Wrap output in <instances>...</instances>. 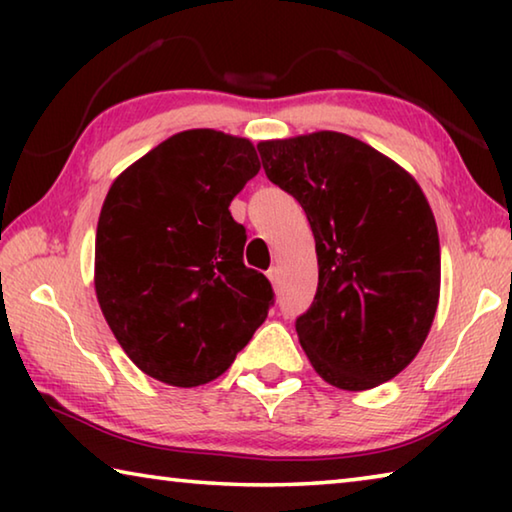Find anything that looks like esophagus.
Instances as JSON below:
<instances>
[{
    "mask_svg": "<svg viewBox=\"0 0 512 512\" xmlns=\"http://www.w3.org/2000/svg\"><path fill=\"white\" fill-rule=\"evenodd\" d=\"M266 275H268V280H271V282L275 284L277 280H280V268L271 266V268H268V271H266Z\"/></svg>",
    "mask_w": 512,
    "mask_h": 512,
    "instance_id": "obj_1",
    "label": "esophagus"
}]
</instances>
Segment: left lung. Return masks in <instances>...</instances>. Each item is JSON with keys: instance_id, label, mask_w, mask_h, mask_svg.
<instances>
[{"instance_id": "left-lung-1", "label": "left lung", "mask_w": 512, "mask_h": 512, "mask_svg": "<svg viewBox=\"0 0 512 512\" xmlns=\"http://www.w3.org/2000/svg\"><path fill=\"white\" fill-rule=\"evenodd\" d=\"M268 180L305 210L318 289L296 332L327 384L366 391L402 372L440 296V241L420 185L350 135L259 142Z\"/></svg>"}]
</instances>
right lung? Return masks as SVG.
<instances>
[{
  "label": "right lung",
  "mask_w": 512,
  "mask_h": 512,
  "mask_svg": "<svg viewBox=\"0 0 512 512\" xmlns=\"http://www.w3.org/2000/svg\"><path fill=\"white\" fill-rule=\"evenodd\" d=\"M259 171L255 146L212 128L169 137L103 201L94 289L124 352L146 375L192 388L223 375L273 305L244 264L230 203Z\"/></svg>",
  "instance_id": "right-lung-1"
}]
</instances>
